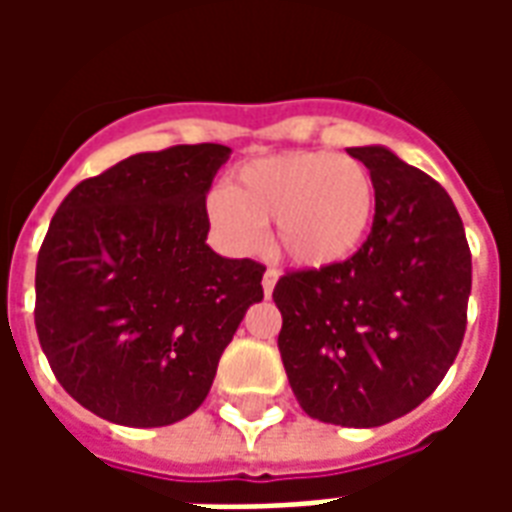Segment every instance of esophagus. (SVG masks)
Here are the masks:
<instances>
[{"label":"esophagus","instance_id":"esophagus-1","mask_svg":"<svg viewBox=\"0 0 512 512\" xmlns=\"http://www.w3.org/2000/svg\"><path fill=\"white\" fill-rule=\"evenodd\" d=\"M277 279H279L277 268H266V274H263V293H266V296H271V290H274V285H277Z\"/></svg>","mask_w":512,"mask_h":512}]
</instances>
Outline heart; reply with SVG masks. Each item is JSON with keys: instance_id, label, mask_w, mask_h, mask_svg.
<instances>
[{"instance_id": "1", "label": "heart", "mask_w": 512, "mask_h": 512, "mask_svg": "<svg viewBox=\"0 0 512 512\" xmlns=\"http://www.w3.org/2000/svg\"><path fill=\"white\" fill-rule=\"evenodd\" d=\"M208 219L235 252H255L263 224L301 268L340 266L362 249L376 222V180L359 158L332 150H290L238 169L208 197Z\"/></svg>"}]
</instances>
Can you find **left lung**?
Here are the masks:
<instances>
[{
	"instance_id": "8db88e82",
	"label": "left lung",
	"mask_w": 512,
	"mask_h": 512,
	"mask_svg": "<svg viewBox=\"0 0 512 512\" xmlns=\"http://www.w3.org/2000/svg\"><path fill=\"white\" fill-rule=\"evenodd\" d=\"M376 180L351 260L279 277V354L312 419L378 428L417 408L461 351L472 252L450 194L386 147H348Z\"/></svg>"
}]
</instances>
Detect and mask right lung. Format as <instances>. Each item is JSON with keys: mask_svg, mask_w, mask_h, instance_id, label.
<instances>
[{"mask_svg": "<svg viewBox=\"0 0 512 512\" xmlns=\"http://www.w3.org/2000/svg\"><path fill=\"white\" fill-rule=\"evenodd\" d=\"M224 145L123 158L62 200L35 268V329L62 389L98 417L158 428L208 397L219 356L263 299V263L205 244Z\"/></svg>", "mask_w": 512, "mask_h": 512, "instance_id": "obj_1", "label": "right lung"}]
</instances>
